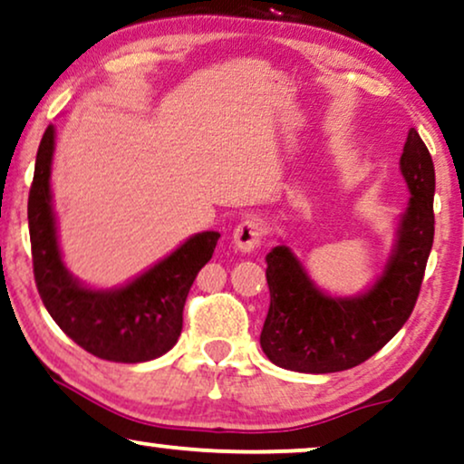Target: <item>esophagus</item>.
I'll return each mask as SVG.
<instances>
[{
	"instance_id": "34e87169",
	"label": "esophagus",
	"mask_w": 464,
	"mask_h": 464,
	"mask_svg": "<svg viewBox=\"0 0 464 464\" xmlns=\"http://www.w3.org/2000/svg\"><path fill=\"white\" fill-rule=\"evenodd\" d=\"M263 222L258 218H246L233 231V244L239 252H252L261 244Z\"/></svg>"
}]
</instances>
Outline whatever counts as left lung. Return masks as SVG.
<instances>
[{
	"mask_svg": "<svg viewBox=\"0 0 464 464\" xmlns=\"http://www.w3.org/2000/svg\"><path fill=\"white\" fill-rule=\"evenodd\" d=\"M399 165L411 199L392 255L367 293H323L284 244L265 256L271 301L261 348L274 365L299 373L345 372L384 348L411 316L435 236V165L416 129L407 133Z\"/></svg>",
	"mask_w": 464,
	"mask_h": 464,
	"instance_id": "1",
	"label": "left lung"
}]
</instances>
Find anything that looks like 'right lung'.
Returning a JSON list of instances; mask_svg holds the SVG:
<instances>
[{"instance_id":"add662e5","label":"right lung","mask_w":464,"mask_h":464,"mask_svg":"<svg viewBox=\"0 0 464 464\" xmlns=\"http://www.w3.org/2000/svg\"><path fill=\"white\" fill-rule=\"evenodd\" d=\"M54 127L48 125L35 157L27 218L35 286L59 329L92 356L146 362L174 348L182 310L197 274L214 255L220 233L203 231L125 286L97 290L63 265L51 195Z\"/></svg>"}]
</instances>
